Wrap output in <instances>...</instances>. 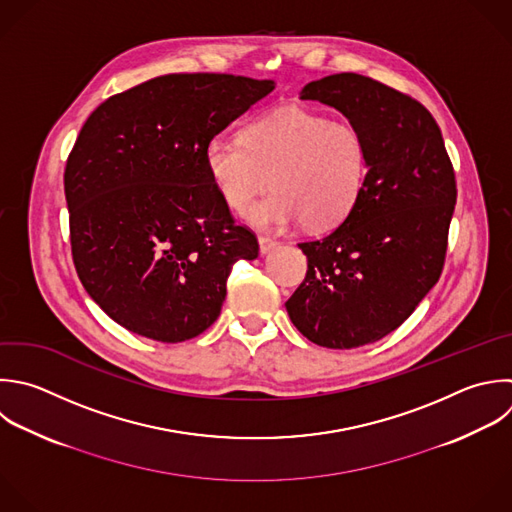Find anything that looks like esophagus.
<instances>
[{
	"label": "esophagus",
	"instance_id": "esophagus-1",
	"mask_svg": "<svg viewBox=\"0 0 512 512\" xmlns=\"http://www.w3.org/2000/svg\"><path fill=\"white\" fill-rule=\"evenodd\" d=\"M258 244H260V254H270L274 248H278V242L272 238H266V236H260Z\"/></svg>",
	"mask_w": 512,
	"mask_h": 512
}]
</instances>
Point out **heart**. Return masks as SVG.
<instances>
[{
    "label": "heart",
    "mask_w": 512,
    "mask_h": 512,
    "mask_svg": "<svg viewBox=\"0 0 512 512\" xmlns=\"http://www.w3.org/2000/svg\"><path fill=\"white\" fill-rule=\"evenodd\" d=\"M204 162L236 212L274 188L246 212L258 230L282 232L302 220L310 230H324L354 208L368 172V150L352 124L288 106L248 124L242 140L214 136Z\"/></svg>",
    "instance_id": "heart-1"
}]
</instances>
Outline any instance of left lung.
<instances>
[{"label": "left lung", "instance_id": "1", "mask_svg": "<svg viewBox=\"0 0 512 512\" xmlns=\"http://www.w3.org/2000/svg\"><path fill=\"white\" fill-rule=\"evenodd\" d=\"M300 100L326 104L358 128L368 172L340 226L298 244L308 272L286 310L310 342L358 348L396 330L438 282L454 170L430 112L372 78L326 76L306 84Z\"/></svg>", "mask_w": 512, "mask_h": 512}]
</instances>
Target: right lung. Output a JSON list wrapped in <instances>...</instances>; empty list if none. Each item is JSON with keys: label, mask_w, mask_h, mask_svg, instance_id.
<instances>
[{"label": "right lung", "mask_w": 512, "mask_h": 512, "mask_svg": "<svg viewBox=\"0 0 512 512\" xmlns=\"http://www.w3.org/2000/svg\"><path fill=\"white\" fill-rule=\"evenodd\" d=\"M274 88L168 74L112 96L84 124L64 174L72 256L86 292L120 326L190 340L220 316L234 262L258 258L204 152Z\"/></svg>", "instance_id": "1"}]
</instances>
